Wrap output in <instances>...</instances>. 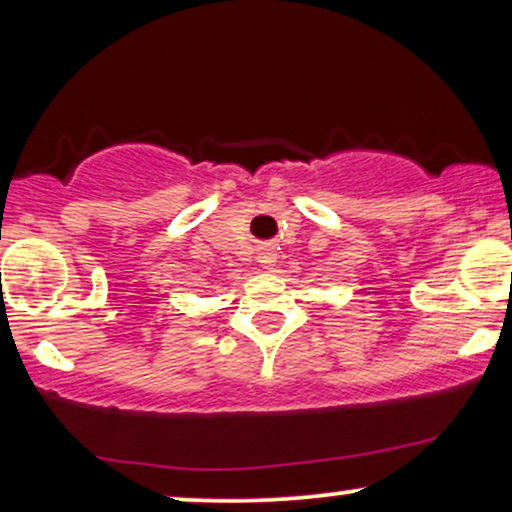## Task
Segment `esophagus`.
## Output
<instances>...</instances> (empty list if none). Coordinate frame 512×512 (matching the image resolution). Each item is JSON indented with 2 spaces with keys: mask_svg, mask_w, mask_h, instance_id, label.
<instances>
[{
  "mask_svg": "<svg viewBox=\"0 0 512 512\" xmlns=\"http://www.w3.org/2000/svg\"><path fill=\"white\" fill-rule=\"evenodd\" d=\"M258 263H261L265 270H272L277 265V251L272 247H261L258 249Z\"/></svg>",
  "mask_w": 512,
  "mask_h": 512,
  "instance_id": "34e87169",
  "label": "esophagus"
}]
</instances>
